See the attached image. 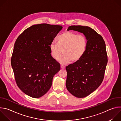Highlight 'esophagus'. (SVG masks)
Listing matches in <instances>:
<instances>
[{
	"label": "esophagus",
	"instance_id": "esophagus-1",
	"mask_svg": "<svg viewBox=\"0 0 121 121\" xmlns=\"http://www.w3.org/2000/svg\"><path fill=\"white\" fill-rule=\"evenodd\" d=\"M65 66H64V65H61V69H65Z\"/></svg>",
	"mask_w": 121,
	"mask_h": 121
}]
</instances>
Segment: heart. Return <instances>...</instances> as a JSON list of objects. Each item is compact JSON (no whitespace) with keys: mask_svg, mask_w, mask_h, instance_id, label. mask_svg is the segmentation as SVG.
I'll return each instance as SVG.
<instances>
[{"mask_svg":"<svg viewBox=\"0 0 121 121\" xmlns=\"http://www.w3.org/2000/svg\"><path fill=\"white\" fill-rule=\"evenodd\" d=\"M87 40L81 34L66 31L58 38V43L52 42L49 46L52 56L57 59L63 50L64 55L58 59L62 64H65L70 61L78 62L84 56L87 48Z\"/></svg>","mask_w":121,"mask_h":121,"instance_id":"1","label":"heart"}]
</instances>
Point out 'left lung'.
Wrapping results in <instances>:
<instances>
[{"instance_id":"obj_1","label":"left lung","mask_w":121,"mask_h":121,"mask_svg":"<svg viewBox=\"0 0 121 121\" xmlns=\"http://www.w3.org/2000/svg\"><path fill=\"white\" fill-rule=\"evenodd\" d=\"M67 30L82 33L87 40V48L77 62L68 65L66 87L73 96L82 98L94 91L101 84L108 62L103 38L93 29L81 25L70 26Z\"/></svg>"}]
</instances>
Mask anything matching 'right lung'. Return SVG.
<instances>
[{"instance_id": "obj_1", "label": "right lung", "mask_w": 121, "mask_h": 121, "mask_svg": "<svg viewBox=\"0 0 121 121\" xmlns=\"http://www.w3.org/2000/svg\"><path fill=\"white\" fill-rule=\"evenodd\" d=\"M61 25H33L17 39L11 64L18 87L25 94L40 98L50 89L60 64L51 56L49 46Z\"/></svg>"}]
</instances>
